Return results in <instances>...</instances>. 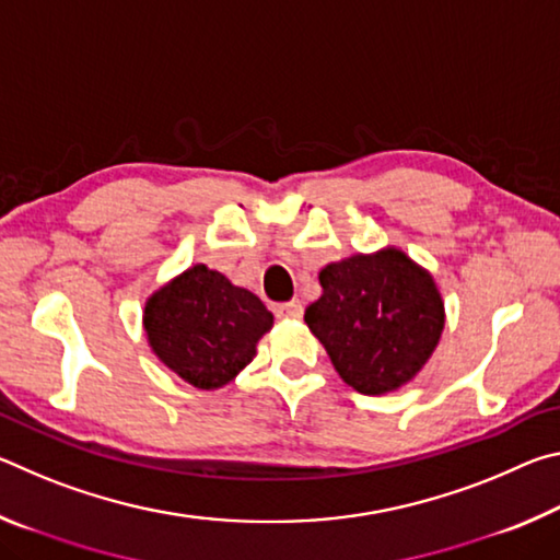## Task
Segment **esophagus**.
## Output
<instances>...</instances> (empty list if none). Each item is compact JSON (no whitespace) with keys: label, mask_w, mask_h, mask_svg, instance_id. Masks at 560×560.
Here are the masks:
<instances>
[{"label":"esophagus","mask_w":560,"mask_h":560,"mask_svg":"<svg viewBox=\"0 0 560 560\" xmlns=\"http://www.w3.org/2000/svg\"><path fill=\"white\" fill-rule=\"evenodd\" d=\"M273 314H277L279 318H301L303 316V306H301V301L277 303V306H273Z\"/></svg>","instance_id":"obj_1"}]
</instances>
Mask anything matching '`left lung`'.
I'll return each mask as SVG.
<instances>
[{"label": "left lung", "instance_id": "obj_1", "mask_svg": "<svg viewBox=\"0 0 560 560\" xmlns=\"http://www.w3.org/2000/svg\"><path fill=\"white\" fill-rule=\"evenodd\" d=\"M324 293L306 308L343 381L381 395L420 373L444 328V306L428 271L397 249L355 254L318 273Z\"/></svg>", "mask_w": 560, "mask_h": 560}]
</instances>
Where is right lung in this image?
<instances>
[{"label": "right lung", "mask_w": 560, "mask_h": 560, "mask_svg": "<svg viewBox=\"0 0 560 560\" xmlns=\"http://www.w3.org/2000/svg\"><path fill=\"white\" fill-rule=\"evenodd\" d=\"M273 316L252 291L234 287L205 264L153 293L145 330L155 355L189 385L214 390L257 353Z\"/></svg>", "instance_id": "1"}]
</instances>
